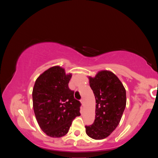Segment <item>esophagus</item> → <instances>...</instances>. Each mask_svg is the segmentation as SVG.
Here are the masks:
<instances>
[{"instance_id":"esophagus-1","label":"esophagus","mask_w":158,"mask_h":158,"mask_svg":"<svg viewBox=\"0 0 158 158\" xmlns=\"http://www.w3.org/2000/svg\"><path fill=\"white\" fill-rule=\"evenodd\" d=\"M80 102H81V103H82V106H84V100L83 99H82L80 100Z\"/></svg>"}]
</instances>
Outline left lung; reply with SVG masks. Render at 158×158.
Segmentation results:
<instances>
[{
  "label": "left lung",
  "mask_w": 158,
  "mask_h": 158,
  "mask_svg": "<svg viewBox=\"0 0 158 158\" xmlns=\"http://www.w3.org/2000/svg\"><path fill=\"white\" fill-rule=\"evenodd\" d=\"M89 83L95 98V117L85 132L95 140L109 136L120 123L126 107V90L117 76L109 70L99 71Z\"/></svg>",
  "instance_id": "8db88e82"
}]
</instances>
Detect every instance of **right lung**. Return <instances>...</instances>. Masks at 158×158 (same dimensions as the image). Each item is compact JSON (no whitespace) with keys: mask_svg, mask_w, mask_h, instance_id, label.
<instances>
[{"mask_svg":"<svg viewBox=\"0 0 158 158\" xmlns=\"http://www.w3.org/2000/svg\"><path fill=\"white\" fill-rule=\"evenodd\" d=\"M72 74L55 66L44 72L33 88V107L38 125L47 136L60 138L69 132L73 119L80 115L81 103L69 88Z\"/></svg>","mask_w":158,"mask_h":158,"instance_id":"add662e5","label":"right lung"}]
</instances>
